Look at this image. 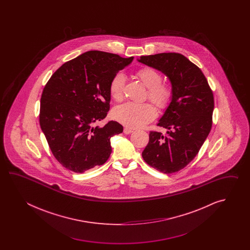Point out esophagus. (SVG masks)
Returning a JSON list of instances; mask_svg holds the SVG:
<instances>
[{
  "instance_id": "obj_1",
  "label": "esophagus",
  "mask_w": 250,
  "mask_h": 250,
  "mask_svg": "<svg viewBox=\"0 0 250 250\" xmlns=\"http://www.w3.org/2000/svg\"><path fill=\"white\" fill-rule=\"evenodd\" d=\"M123 132L125 133V134H130V133L133 132L132 129L131 128H128V127H125L124 128V130H123Z\"/></svg>"
}]
</instances>
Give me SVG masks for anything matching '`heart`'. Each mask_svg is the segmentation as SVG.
Segmentation results:
<instances>
[{"label": "heart", "instance_id": "b5f03b06", "mask_svg": "<svg viewBox=\"0 0 250 250\" xmlns=\"http://www.w3.org/2000/svg\"><path fill=\"white\" fill-rule=\"evenodd\" d=\"M137 76L148 89L147 97L158 109L164 110L172 100V89L170 85H162V76L152 68L138 70ZM126 76L123 72L114 75L110 83V93L115 101H122L124 96ZM113 117L127 127L137 128L145 126L155 117V109L150 104L126 103L116 107Z\"/></svg>", "mask_w": 250, "mask_h": 250}]
</instances>
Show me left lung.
<instances>
[{"label": "left lung", "instance_id": "1", "mask_svg": "<svg viewBox=\"0 0 250 250\" xmlns=\"http://www.w3.org/2000/svg\"><path fill=\"white\" fill-rule=\"evenodd\" d=\"M138 62L165 75L172 89V100L157 124L166 134L151 131L142 157L163 173L179 171L195 158L211 130L212 90L201 69L180 53L141 56Z\"/></svg>", "mask_w": 250, "mask_h": 250}]
</instances>
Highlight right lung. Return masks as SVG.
Wrapping results in <instances>:
<instances>
[{
  "mask_svg": "<svg viewBox=\"0 0 250 250\" xmlns=\"http://www.w3.org/2000/svg\"><path fill=\"white\" fill-rule=\"evenodd\" d=\"M132 61L89 51L62 65L44 86L40 126L54 157L66 169L82 173L109 158L111 138L123 132V127L114 121L103 127L94 123L110 110L113 76Z\"/></svg>",
  "mask_w": 250,
  "mask_h": 250,
  "instance_id": "obj_1",
  "label": "right lung"
}]
</instances>
